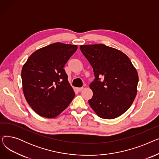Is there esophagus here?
Listing matches in <instances>:
<instances>
[{"instance_id":"obj_1","label":"esophagus","mask_w":159,"mask_h":159,"mask_svg":"<svg viewBox=\"0 0 159 159\" xmlns=\"http://www.w3.org/2000/svg\"><path fill=\"white\" fill-rule=\"evenodd\" d=\"M83 89H84V88H83V87H81V88H77V90H78L79 91H81Z\"/></svg>"}]
</instances>
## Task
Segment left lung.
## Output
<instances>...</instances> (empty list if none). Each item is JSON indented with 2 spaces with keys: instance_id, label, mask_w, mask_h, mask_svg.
<instances>
[{
  "instance_id": "obj_1",
  "label": "left lung",
  "mask_w": 159,
  "mask_h": 159,
  "mask_svg": "<svg viewBox=\"0 0 159 159\" xmlns=\"http://www.w3.org/2000/svg\"><path fill=\"white\" fill-rule=\"evenodd\" d=\"M80 49L95 77L89 84L93 93L88 101L90 106L99 117H118L129 109L137 95V70L129 57L115 48L99 44L81 45Z\"/></svg>"
}]
</instances>
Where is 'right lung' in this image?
Returning <instances> with one entry per match:
<instances>
[{"label": "right lung", "instance_id": "add662e5", "mask_svg": "<svg viewBox=\"0 0 159 159\" xmlns=\"http://www.w3.org/2000/svg\"><path fill=\"white\" fill-rule=\"evenodd\" d=\"M77 46L56 43L37 49L22 67V89L28 104L38 115L54 118L75 94L64 67Z\"/></svg>", "mask_w": 159, "mask_h": 159}]
</instances>
